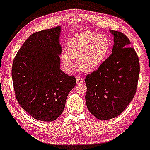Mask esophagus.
Wrapping results in <instances>:
<instances>
[{
	"label": "esophagus",
	"mask_w": 150,
	"mask_h": 150,
	"mask_svg": "<svg viewBox=\"0 0 150 150\" xmlns=\"http://www.w3.org/2000/svg\"><path fill=\"white\" fill-rule=\"evenodd\" d=\"M76 82H77V85H80V84L83 83L84 81H83V80H82V78H80V77H77Z\"/></svg>",
	"instance_id": "1"
}]
</instances>
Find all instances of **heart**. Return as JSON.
Here are the masks:
<instances>
[{"mask_svg": "<svg viewBox=\"0 0 150 150\" xmlns=\"http://www.w3.org/2000/svg\"><path fill=\"white\" fill-rule=\"evenodd\" d=\"M109 39L104 34L84 32L74 36L68 41L66 53L61 55V64L68 73L73 70V59L81 70L91 73L97 70L104 63L109 51Z\"/></svg>", "mask_w": 150, "mask_h": 150, "instance_id": "b5f03b06", "label": "heart"}]
</instances>
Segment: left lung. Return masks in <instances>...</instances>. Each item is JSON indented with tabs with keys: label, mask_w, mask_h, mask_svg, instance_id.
<instances>
[{
	"label": "left lung",
	"mask_w": 150,
	"mask_h": 150,
	"mask_svg": "<svg viewBox=\"0 0 150 150\" xmlns=\"http://www.w3.org/2000/svg\"><path fill=\"white\" fill-rule=\"evenodd\" d=\"M113 36L111 54L85 78L86 104L99 120L116 118L125 109L136 92L140 63L130 42L122 32L110 30Z\"/></svg>",
	"instance_id": "1"
}]
</instances>
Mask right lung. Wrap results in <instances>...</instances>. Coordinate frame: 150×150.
I'll use <instances>...</instances> for the list:
<instances>
[{"label": "right lung", "instance_id": "add662e5", "mask_svg": "<svg viewBox=\"0 0 150 150\" xmlns=\"http://www.w3.org/2000/svg\"><path fill=\"white\" fill-rule=\"evenodd\" d=\"M61 27L29 37L13 60L12 77L21 107L42 121H53L63 113L75 77L60 68Z\"/></svg>", "mask_w": 150, "mask_h": 150}]
</instances>
